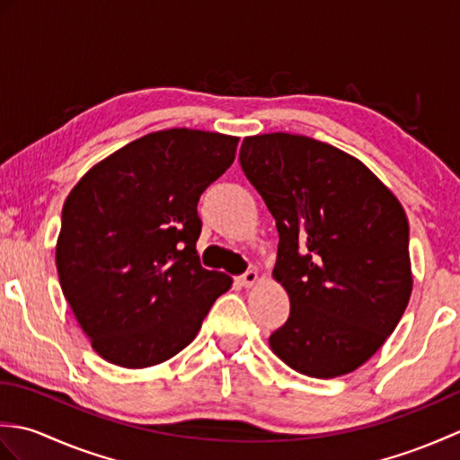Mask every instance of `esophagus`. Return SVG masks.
Returning <instances> with one entry per match:
<instances>
[{
  "instance_id": "obj_1",
  "label": "esophagus",
  "mask_w": 460,
  "mask_h": 460,
  "mask_svg": "<svg viewBox=\"0 0 460 460\" xmlns=\"http://www.w3.org/2000/svg\"><path fill=\"white\" fill-rule=\"evenodd\" d=\"M239 282L245 288H251L252 285H257V282H259V272L257 270H247L245 275L239 277Z\"/></svg>"
}]
</instances>
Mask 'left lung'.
Returning <instances> with one entry per match:
<instances>
[{"label": "left lung", "instance_id": "left-lung-1", "mask_svg": "<svg viewBox=\"0 0 460 460\" xmlns=\"http://www.w3.org/2000/svg\"><path fill=\"white\" fill-rule=\"evenodd\" d=\"M239 162L277 221L272 277L290 298L270 349L318 379L364 366L413 290L403 205L364 162L308 136H247Z\"/></svg>", "mask_w": 460, "mask_h": 460}]
</instances>
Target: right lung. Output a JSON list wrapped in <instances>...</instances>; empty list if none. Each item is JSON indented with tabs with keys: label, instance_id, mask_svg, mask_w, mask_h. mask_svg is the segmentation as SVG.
I'll return each mask as SVG.
<instances>
[{
	"label": "right lung",
	"instance_id": "add662e5",
	"mask_svg": "<svg viewBox=\"0 0 460 460\" xmlns=\"http://www.w3.org/2000/svg\"><path fill=\"white\" fill-rule=\"evenodd\" d=\"M239 138L170 128L126 144L86 172L63 205L55 262L93 349L142 369L198 336L233 285L201 267L198 201L235 160Z\"/></svg>",
	"mask_w": 460,
	"mask_h": 460
}]
</instances>
